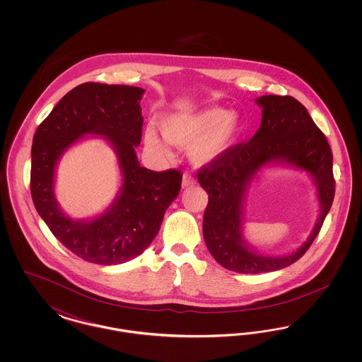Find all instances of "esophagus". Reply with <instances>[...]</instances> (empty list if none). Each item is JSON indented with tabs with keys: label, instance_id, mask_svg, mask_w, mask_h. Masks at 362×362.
Listing matches in <instances>:
<instances>
[{
	"label": "esophagus",
	"instance_id": "34e87169",
	"mask_svg": "<svg viewBox=\"0 0 362 362\" xmlns=\"http://www.w3.org/2000/svg\"><path fill=\"white\" fill-rule=\"evenodd\" d=\"M195 183H197V182H195V179H194V177H192L189 173H183V180H182V187H183V189H189V187H192Z\"/></svg>",
	"mask_w": 362,
	"mask_h": 362
}]
</instances>
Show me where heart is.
<instances>
[{"label":"heart","mask_w":362,"mask_h":362,"mask_svg":"<svg viewBox=\"0 0 362 362\" xmlns=\"http://www.w3.org/2000/svg\"><path fill=\"white\" fill-rule=\"evenodd\" d=\"M160 132L168 144L189 148V160L197 165H209L229 155L243 134V122L236 111L207 107L189 114H168L158 121ZM145 145L161 156L171 155L168 145L146 130Z\"/></svg>","instance_id":"1"}]
</instances>
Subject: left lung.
Here are the masks:
<instances>
[{"mask_svg": "<svg viewBox=\"0 0 362 362\" xmlns=\"http://www.w3.org/2000/svg\"><path fill=\"white\" fill-rule=\"evenodd\" d=\"M255 103L262 108V123L254 137L198 171V182L209 195L204 214L207 250L223 267L241 274L276 272L301 258L316 239L335 195L332 152L307 108L292 96L264 95ZM274 165L308 173L320 201V217L309 239L279 257L259 255L242 232L249 185L259 172Z\"/></svg>", "mask_w": 362, "mask_h": 362, "instance_id": "obj_1", "label": "left lung"}]
</instances>
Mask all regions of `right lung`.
I'll list each match as a JSON object with an SVG mask.
<instances>
[{
	"label": "right lung",
	"instance_id": "right-lung-1",
	"mask_svg": "<svg viewBox=\"0 0 362 362\" xmlns=\"http://www.w3.org/2000/svg\"><path fill=\"white\" fill-rule=\"evenodd\" d=\"M138 86L86 83L73 88L35 133L31 151V195L36 211L69 251L96 264H121L141 255L153 241L165 210L180 191L182 173L139 165L136 148L144 118ZM86 135H100L115 149L122 186L103 214L70 219L53 192L56 165L63 153Z\"/></svg>",
	"mask_w": 362,
	"mask_h": 362
}]
</instances>
